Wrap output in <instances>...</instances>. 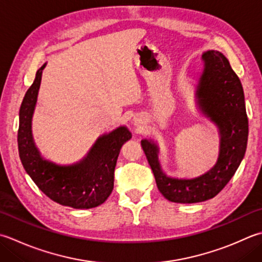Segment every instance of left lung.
I'll list each match as a JSON object with an SVG mask.
<instances>
[{
    "label": "left lung",
    "instance_id": "1",
    "mask_svg": "<svg viewBox=\"0 0 262 262\" xmlns=\"http://www.w3.org/2000/svg\"><path fill=\"white\" fill-rule=\"evenodd\" d=\"M202 59L204 69L196 97L203 114L219 128L220 152L216 166L193 179L168 177L159 165L157 145L147 140L141 142L159 191L171 202L196 203L216 196L234 176L247 150L249 121L241 80L223 53L208 51Z\"/></svg>",
    "mask_w": 262,
    "mask_h": 262
}]
</instances>
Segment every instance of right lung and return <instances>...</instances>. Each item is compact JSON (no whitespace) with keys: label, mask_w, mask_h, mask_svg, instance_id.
I'll return each instance as SVG.
<instances>
[{"label":"right lung","mask_w":262,"mask_h":262,"mask_svg":"<svg viewBox=\"0 0 262 262\" xmlns=\"http://www.w3.org/2000/svg\"><path fill=\"white\" fill-rule=\"evenodd\" d=\"M44 66L36 73L19 111L18 148L25 170L46 196L62 206L91 209L103 203L114 189V173L122 144L132 138L126 127L101 136L83 160L59 166L44 160L32 136V116Z\"/></svg>","instance_id":"1"}]
</instances>
